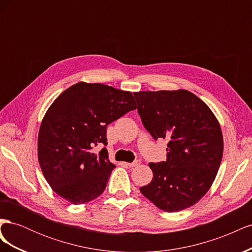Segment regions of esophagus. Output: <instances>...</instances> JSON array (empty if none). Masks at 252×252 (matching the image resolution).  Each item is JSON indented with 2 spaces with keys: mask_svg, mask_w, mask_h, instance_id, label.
<instances>
[{
  "mask_svg": "<svg viewBox=\"0 0 252 252\" xmlns=\"http://www.w3.org/2000/svg\"><path fill=\"white\" fill-rule=\"evenodd\" d=\"M140 164H141V162L139 161V159H136V161H133L132 163H126V165L129 166V167H136V166H139Z\"/></svg>",
  "mask_w": 252,
  "mask_h": 252,
  "instance_id": "1",
  "label": "esophagus"
}]
</instances>
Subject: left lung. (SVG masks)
<instances>
[{
    "label": "left lung",
    "mask_w": 252,
    "mask_h": 252,
    "mask_svg": "<svg viewBox=\"0 0 252 252\" xmlns=\"http://www.w3.org/2000/svg\"><path fill=\"white\" fill-rule=\"evenodd\" d=\"M138 112L156 141L167 139L166 161L150 163L154 178L140 188L158 208L178 212L199 202L216 179L223 157L218 120L187 90L134 93Z\"/></svg>",
    "instance_id": "1"
}]
</instances>
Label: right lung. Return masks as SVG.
Here are the masks:
<instances>
[{"label":"right lung","instance_id":"1","mask_svg":"<svg viewBox=\"0 0 252 252\" xmlns=\"http://www.w3.org/2000/svg\"><path fill=\"white\" fill-rule=\"evenodd\" d=\"M136 108L129 91L80 82L66 89L47 110L37 139V156L53 191L72 204L102 194L116 166L107 149L108 124Z\"/></svg>","mask_w":252,"mask_h":252}]
</instances>
